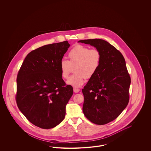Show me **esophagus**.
Here are the masks:
<instances>
[{
	"instance_id": "1",
	"label": "esophagus",
	"mask_w": 151,
	"mask_h": 151,
	"mask_svg": "<svg viewBox=\"0 0 151 151\" xmlns=\"http://www.w3.org/2000/svg\"><path fill=\"white\" fill-rule=\"evenodd\" d=\"M79 91H80V89H78V88H73V92L75 93H78Z\"/></svg>"
}]
</instances>
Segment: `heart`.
<instances>
[{
    "label": "heart",
    "instance_id": "obj_1",
    "mask_svg": "<svg viewBox=\"0 0 151 151\" xmlns=\"http://www.w3.org/2000/svg\"><path fill=\"white\" fill-rule=\"evenodd\" d=\"M69 61L63 59L59 64L61 76L67 79L71 72L72 67H75L74 72L67 81V84L75 88H80L86 82V78H91L99 70L101 62L102 55L100 51L90 49L81 45L75 46L68 52Z\"/></svg>",
    "mask_w": 151,
    "mask_h": 151
}]
</instances>
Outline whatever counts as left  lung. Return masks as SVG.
Segmentation results:
<instances>
[{
  "mask_svg": "<svg viewBox=\"0 0 151 151\" xmlns=\"http://www.w3.org/2000/svg\"><path fill=\"white\" fill-rule=\"evenodd\" d=\"M100 51V67L82 89L83 111L91 122L103 125L121 114L129 101L131 79L125 59L115 47L101 39L80 40Z\"/></svg>",
  "mask_w": 151,
  "mask_h": 151,
  "instance_id": "left-lung-1",
  "label": "left lung"
}]
</instances>
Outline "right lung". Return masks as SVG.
Segmentation results:
<instances>
[{
	"label": "right lung",
	"instance_id": "1",
	"mask_svg": "<svg viewBox=\"0 0 151 151\" xmlns=\"http://www.w3.org/2000/svg\"><path fill=\"white\" fill-rule=\"evenodd\" d=\"M70 46L65 41L32 51L18 73L17 106L29 122L41 129L55 127L65 118L73 88L65 86L59 64Z\"/></svg>",
	"mask_w": 151,
	"mask_h": 151
}]
</instances>
